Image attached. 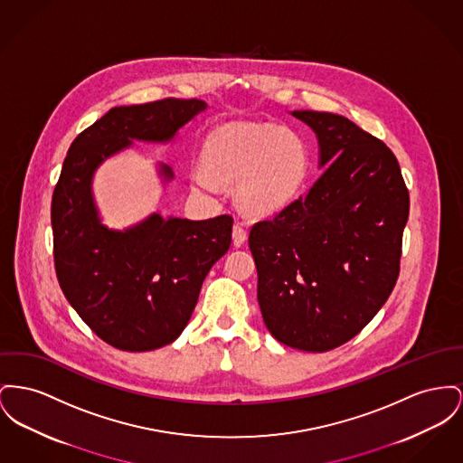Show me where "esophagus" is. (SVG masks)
<instances>
[{
	"label": "esophagus",
	"mask_w": 463,
	"mask_h": 463,
	"mask_svg": "<svg viewBox=\"0 0 463 463\" xmlns=\"http://www.w3.org/2000/svg\"><path fill=\"white\" fill-rule=\"evenodd\" d=\"M232 240L234 246H241L246 241V227L243 222H236L232 229Z\"/></svg>",
	"instance_id": "34e87169"
}]
</instances>
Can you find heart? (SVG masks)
<instances>
[{
	"label": "heart",
	"mask_w": 463,
	"mask_h": 463,
	"mask_svg": "<svg viewBox=\"0 0 463 463\" xmlns=\"http://www.w3.org/2000/svg\"><path fill=\"white\" fill-rule=\"evenodd\" d=\"M203 159L206 167L192 169V185L213 191L217 180L240 182V203L255 213H269L292 203L307 173L304 143L269 124L220 126L206 137Z\"/></svg>",
	"instance_id": "b5f03b06"
}]
</instances>
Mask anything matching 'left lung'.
<instances>
[{
	"label": "left lung",
	"mask_w": 463,
	"mask_h": 463,
	"mask_svg": "<svg viewBox=\"0 0 463 463\" xmlns=\"http://www.w3.org/2000/svg\"><path fill=\"white\" fill-rule=\"evenodd\" d=\"M318 137L324 175L248 238L257 299L272 335L322 354L354 337L390 298L409 192L393 152L343 115L298 109Z\"/></svg>",
	"instance_id": "left-lung-1"
}]
</instances>
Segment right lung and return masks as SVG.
<instances>
[{
	"instance_id": "1",
	"label": "right lung",
	"mask_w": 463,
	"mask_h": 463,
	"mask_svg": "<svg viewBox=\"0 0 463 463\" xmlns=\"http://www.w3.org/2000/svg\"><path fill=\"white\" fill-rule=\"evenodd\" d=\"M201 99L167 98L115 107L71 143L52 195L55 274L83 322L109 346L150 352L173 343L191 320L201 285L227 253L232 217L164 218L111 231L92 197L99 164L139 141H171L197 113ZM164 180L173 178L159 164Z\"/></svg>"
}]
</instances>
